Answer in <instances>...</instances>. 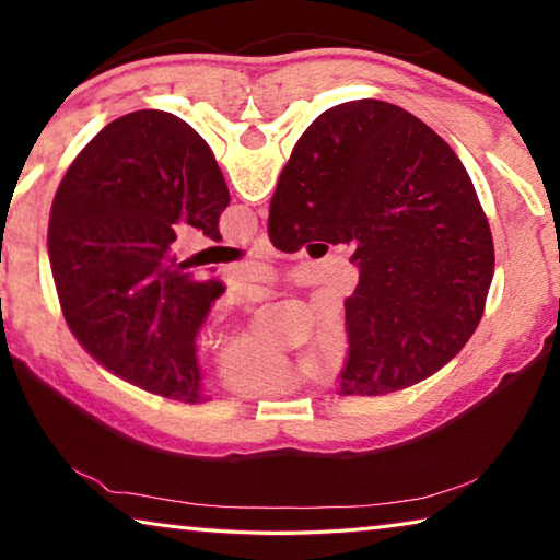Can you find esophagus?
I'll return each instance as SVG.
<instances>
[{"mask_svg":"<svg viewBox=\"0 0 560 560\" xmlns=\"http://www.w3.org/2000/svg\"><path fill=\"white\" fill-rule=\"evenodd\" d=\"M252 249L257 252V254H269V252H271V242H269V236L261 232V234L257 236V240L252 242Z\"/></svg>","mask_w":560,"mask_h":560,"instance_id":"esophagus-1","label":"esophagus"}]
</instances>
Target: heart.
Listing matches in <instances>:
<instances>
[{
	"mask_svg": "<svg viewBox=\"0 0 560 560\" xmlns=\"http://www.w3.org/2000/svg\"><path fill=\"white\" fill-rule=\"evenodd\" d=\"M348 330L343 320L328 318L316 330V353L336 368L346 358ZM220 377L242 395H277L306 377V368L273 353L254 338H236L220 355Z\"/></svg>",
	"mask_w": 560,
	"mask_h": 560,
	"instance_id": "obj_1",
	"label": "heart"
}]
</instances>
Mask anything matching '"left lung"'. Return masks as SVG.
Segmentation results:
<instances>
[{
	"label": "left lung",
	"instance_id": "8db88e82",
	"mask_svg": "<svg viewBox=\"0 0 560 560\" xmlns=\"http://www.w3.org/2000/svg\"><path fill=\"white\" fill-rule=\"evenodd\" d=\"M226 205L210 145L173 113H128L73 160L51 207V271L71 334L110 373L205 400L197 336L224 287L170 244L183 222L220 242Z\"/></svg>",
	"mask_w": 560,
	"mask_h": 560
}]
</instances>
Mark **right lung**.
Instances as JSON below:
<instances>
[{
  "mask_svg": "<svg viewBox=\"0 0 560 560\" xmlns=\"http://www.w3.org/2000/svg\"><path fill=\"white\" fill-rule=\"evenodd\" d=\"M281 252L355 244L340 395H385L438 373L477 330L494 242L467 170L412 113L363 98L299 138L269 207Z\"/></svg>",
  "mask_w": 560,
  "mask_h": 560,
  "instance_id": "obj_1",
  "label": "right lung"
}]
</instances>
